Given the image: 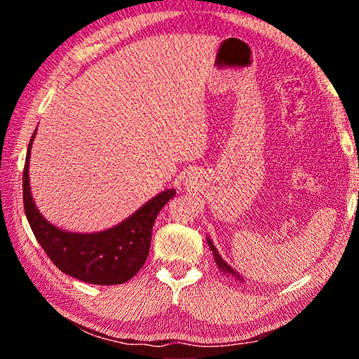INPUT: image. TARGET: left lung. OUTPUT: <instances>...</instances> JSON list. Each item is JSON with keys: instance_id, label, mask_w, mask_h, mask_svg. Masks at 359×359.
Segmentation results:
<instances>
[{"instance_id": "1", "label": "left lung", "mask_w": 359, "mask_h": 359, "mask_svg": "<svg viewBox=\"0 0 359 359\" xmlns=\"http://www.w3.org/2000/svg\"><path fill=\"white\" fill-rule=\"evenodd\" d=\"M208 245H209V248H210V252H212V255H214V259H215V263H217V266H218V269H220L224 276H231V277H234V280H238V282H242L244 283L245 280H244V277H242L239 272H236L233 267H231L226 261H224L222 257H220V253H218V250L215 248V245H214V242L210 241V238H208Z\"/></svg>"}]
</instances>
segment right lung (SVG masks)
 Masks as SVG:
<instances>
[{
  "label": "right lung",
  "mask_w": 359,
  "mask_h": 359,
  "mask_svg": "<svg viewBox=\"0 0 359 359\" xmlns=\"http://www.w3.org/2000/svg\"><path fill=\"white\" fill-rule=\"evenodd\" d=\"M36 131L27 149L23 169V208L36 241L60 271L77 280L93 285L128 282L149 257L155 218L175 190H165L115 226L98 233H71L47 222L29 188V156Z\"/></svg>",
  "instance_id": "obj_1"
}]
</instances>
